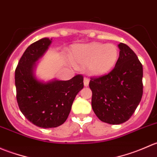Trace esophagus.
Here are the masks:
<instances>
[{
    "label": "esophagus",
    "mask_w": 157,
    "mask_h": 157,
    "mask_svg": "<svg viewBox=\"0 0 157 157\" xmlns=\"http://www.w3.org/2000/svg\"><path fill=\"white\" fill-rule=\"evenodd\" d=\"M89 83H90V80H89L87 77H84L83 78V84H84V86H88Z\"/></svg>",
    "instance_id": "34e87169"
}]
</instances>
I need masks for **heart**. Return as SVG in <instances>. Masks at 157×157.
Masks as SVG:
<instances>
[{"label":"heart","instance_id":"1","mask_svg":"<svg viewBox=\"0 0 157 157\" xmlns=\"http://www.w3.org/2000/svg\"><path fill=\"white\" fill-rule=\"evenodd\" d=\"M118 48L114 44L92 42L73 48L71 60L80 67L87 65L90 75L101 76L107 74L116 64Z\"/></svg>","mask_w":157,"mask_h":157}]
</instances>
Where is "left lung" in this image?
<instances>
[{
    "mask_svg": "<svg viewBox=\"0 0 157 157\" xmlns=\"http://www.w3.org/2000/svg\"><path fill=\"white\" fill-rule=\"evenodd\" d=\"M119 58L108 74L92 77V108L102 121L119 124L134 114L143 95V67L136 54L120 43Z\"/></svg>",
    "mask_w": 157,
    "mask_h": 157,
    "instance_id": "obj_1",
    "label": "left lung"
}]
</instances>
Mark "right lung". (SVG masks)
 I'll return each mask as SVG.
<instances>
[{
    "label": "right lung",
    "instance_id": "add662e5",
    "mask_svg": "<svg viewBox=\"0 0 157 157\" xmlns=\"http://www.w3.org/2000/svg\"><path fill=\"white\" fill-rule=\"evenodd\" d=\"M51 43L52 39L43 38L30 45L15 71L19 108L30 122L43 128L61 125L68 117L76 96L83 88V77L80 74L69 80L43 82L36 78V62Z\"/></svg>",
    "mask_w": 157,
    "mask_h": 157
}]
</instances>
